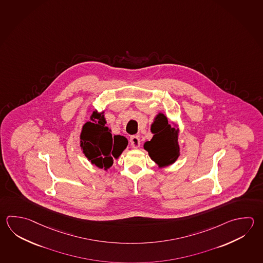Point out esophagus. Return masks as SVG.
<instances>
[{
	"label": "esophagus",
	"instance_id": "1",
	"mask_svg": "<svg viewBox=\"0 0 263 263\" xmlns=\"http://www.w3.org/2000/svg\"><path fill=\"white\" fill-rule=\"evenodd\" d=\"M130 144L131 146L135 148V149H138L139 146H140V139H139L138 136H132L130 138Z\"/></svg>",
	"mask_w": 263,
	"mask_h": 263
}]
</instances>
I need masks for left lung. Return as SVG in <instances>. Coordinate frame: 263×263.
<instances>
[{"mask_svg": "<svg viewBox=\"0 0 263 263\" xmlns=\"http://www.w3.org/2000/svg\"><path fill=\"white\" fill-rule=\"evenodd\" d=\"M153 139L144 143V149L159 168L174 164L180 155L179 126L168 124L167 117L159 112L151 126Z\"/></svg>", "mask_w": 263, "mask_h": 263, "instance_id": "1", "label": "left lung"}]
</instances>
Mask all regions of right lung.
Masks as SVG:
<instances>
[{
	"mask_svg": "<svg viewBox=\"0 0 263 263\" xmlns=\"http://www.w3.org/2000/svg\"><path fill=\"white\" fill-rule=\"evenodd\" d=\"M90 121L82 127L80 147L91 164L107 171L114 164V158H119L126 149L128 141L124 136H112L111 130L106 126L104 111L94 110Z\"/></svg>",
	"mask_w": 263,
	"mask_h": 263,
	"instance_id": "add662e5",
	"label": "right lung"
}]
</instances>
